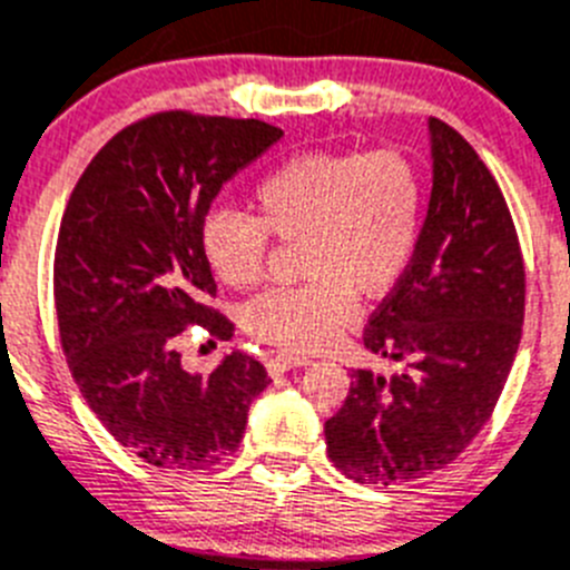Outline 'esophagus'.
Here are the masks:
<instances>
[{"label":"esophagus","mask_w":570,"mask_h":570,"mask_svg":"<svg viewBox=\"0 0 570 570\" xmlns=\"http://www.w3.org/2000/svg\"><path fill=\"white\" fill-rule=\"evenodd\" d=\"M306 363H312L309 357H304V355H286V352H278V355H269L266 366H269V372H273V374H281V372H289V368L306 366Z\"/></svg>","instance_id":"esophagus-1"}]
</instances>
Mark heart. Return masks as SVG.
Here are the masks:
<instances>
[{"label":"heart","mask_w":570,"mask_h":570,"mask_svg":"<svg viewBox=\"0 0 570 570\" xmlns=\"http://www.w3.org/2000/svg\"><path fill=\"white\" fill-rule=\"evenodd\" d=\"M425 184L403 150L295 153L253 187L255 215L215 209L202 249L218 281L247 289L264 278L269 235L295 244L301 275L253 297L244 330L284 348H317L355 312V292L377 297L412 264Z\"/></svg>","instance_id":"b5f03b06"}]
</instances>
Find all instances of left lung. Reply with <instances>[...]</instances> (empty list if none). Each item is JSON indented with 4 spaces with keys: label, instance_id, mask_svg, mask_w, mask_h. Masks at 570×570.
I'll list each match as a JSON object with an SVG mask.
<instances>
[{
    "label": "left lung",
    "instance_id": "obj_1",
    "mask_svg": "<svg viewBox=\"0 0 570 570\" xmlns=\"http://www.w3.org/2000/svg\"><path fill=\"white\" fill-rule=\"evenodd\" d=\"M434 187L412 264L363 346L403 372L352 374L326 420L330 460L357 483L420 480L458 460L494 412L522 337L525 264L502 189L474 147L429 121Z\"/></svg>",
    "mask_w": 570,
    "mask_h": 570
}]
</instances>
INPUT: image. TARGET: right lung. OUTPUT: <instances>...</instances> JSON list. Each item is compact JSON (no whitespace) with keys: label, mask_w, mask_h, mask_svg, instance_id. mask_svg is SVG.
Instances as JSON below:
<instances>
[{"label":"right lung","mask_w":570,"mask_h":570,"mask_svg":"<svg viewBox=\"0 0 570 570\" xmlns=\"http://www.w3.org/2000/svg\"><path fill=\"white\" fill-rule=\"evenodd\" d=\"M284 136L258 119L161 110L119 130L87 164L61 215L53 297L61 352L107 432L156 469L198 471L238 451L249 403L273 377L247 352L209 374L181 366L176 337L209 301L202 227L218 189Z\"/></svg>","instance_id":"right-lung-1"}]
</instances>
